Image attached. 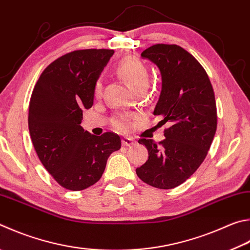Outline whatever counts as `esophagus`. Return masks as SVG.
<instances>
[{
    "mask_svg": "<svg viewBox=\"0 0 250 250\" xmlns=\"http://www.w3.org/2000/svg\"><path fill=\"white\" fill-rule=\"evenodd\" d=\"M122 142H124V145H126V146H129V145L133 144L134 139L133 138H125L124 140H122Z\"/></svg>",
    "mask_w": 250,
    "mask_h": 250,
    "instance_id": "34e87169",
    "label": "esophagus"
}]
</instances>
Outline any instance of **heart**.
<instances>
[{"mask_svg": "<svg viewBox=\"0 0 250 250\" xmlns=\"http://www.w3.org/2000/svg\"><path fill=\"white\" fill-rule=\"evenodd\" d=\"M117 73L124 80L130 87H137L139 85L144 84L146 82V71L142 63L135 57H125L119 62L117 67ZM93 92L95 95L102 93L101 82L96 80L93 83ZM117 125H122L121 122L115 121Z\"/></svg>", "mask_w": 250, "mask_h": 250, "instance_id": "b5f03b06", "label": "heart"}]
</instances>
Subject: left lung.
Masks as SVG:
<instances>
[{
    "label": "left lung",
    "instance_id": "left-lung-1",
    "mask_svg": "<svg viewBox=\"0 0 250 250\" xmlns=\"http://www.w3.org/2000/svg\"><path fill=\"white\" fill-rule=\"evenodd\" d=\"M158 66L162 92L154 109L161 120L154 128L164 130L165 139H140L148 160L137 168L141 180L160 189L185 183L206 158L214 138L217 117L212 84L194 57L177 44L157 43L141 53Z\"/></svg>",
    "mask_w": 250,
    "mask_h": 250
}]
</instances>
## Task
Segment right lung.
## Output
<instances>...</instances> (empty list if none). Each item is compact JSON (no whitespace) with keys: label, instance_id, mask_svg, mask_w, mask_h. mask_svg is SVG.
<instances>
[{"label":"right lung","instance_id":"add662e5","mask_svg":"<svg viewBox=\"0 0 250 250\" xmlns=\"http://www.w3.org/2000/svg\"><path fill=\"white\" fill-rule=\"evenodd\" d=\"M115 53L110 49L75 50L43 70L29 103L28 128L36 153L59 185L79 191L101 179L120 137L90 134L80 125L83 108L93 106V83Z\"/></svg>","mask_w":250,"mask_h":250}]
</instances>
